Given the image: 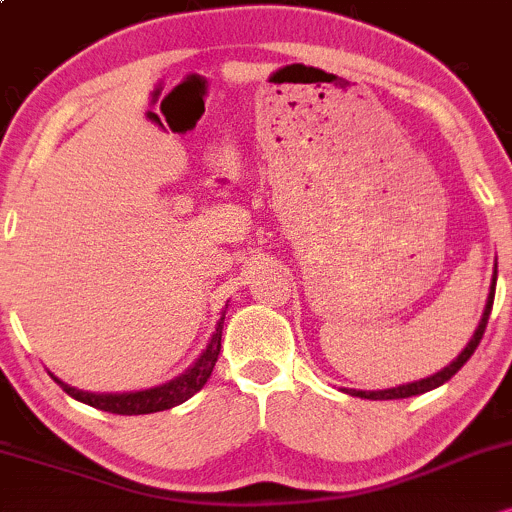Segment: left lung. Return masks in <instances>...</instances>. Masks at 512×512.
Returning a JSON list of instances; mask_svg holds the SVG:
<instances>
[{"label": "left lung", "mask_w": 512, "mask_h": 512, "mask_svg": "<svg viewBox=\"0 0 512 512\" xmlns=\"http://www.w3.org/2000/svg\"><path fill=\"white\" fill-rule=\"evenodd\" d=\"M493 285H496V273H493ZM493 295H496V287H491V292H488V300H486V309H484V317H481L479 326H476L472 341L467 343V348L462 350V353L457 355V360H452L450 365L445 367V370L435 372L433 377H426V380H418V382H411V384H401V387H394V389H384V392H358V389H350L348 394L353 396H360V399H406V396H416V394H423V392H430V389L440 387V384H445L450 380L452 375L467 363L469 358L474 355L476 346L481 343V338H484V331H486V324H488V317H491V307H493Z\"/></svg>", "instance_id": "obj_1"}]
</instances>
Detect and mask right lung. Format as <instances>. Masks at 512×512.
Masks as SVG:
<instances>
[{
	"label": "right lung",
	"mask_w": 512,
	"mask_h": 512,
	"mask_svg": "<svg viewBox=\"0 0 512 512\" xmlns=\"http://www.w3.org/2000/svg\"><path fill=\"white\" fill-rule=\"evenodd\" d=\"M222 324H225V314L220 317V324H217L215 333H212L208 348L203 350V355L198 358V363H195L191 370L186 372V375L176 377L174 382L162 384V387L147 389V392L89 394V392H79V389L67 387V384L57 380V377H53V380L60 384L67 394L74 396L77 401H84V404L94 406V409L118 413V416H142V413H157V411L174 409V406H179L186 399H191L195 392H200V389H203V384L208 382V377L212 375V367H215V363H217V355H220V346H222Z\"/></svg>",
	"instance_id": "add662e5"
}]
</instances>
